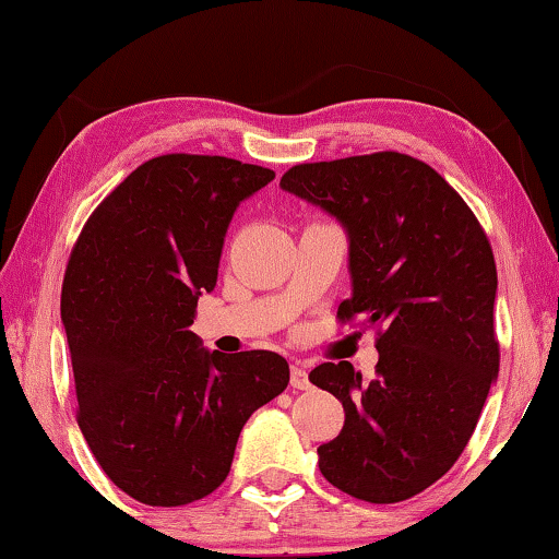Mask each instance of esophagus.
<instances>
[{
    "label": "esophagus",
    "mask_w": 559,
    "mask_h": 559,
    "mask_svg": "<svg viewBox=\"0 0 559 559\" xmlns=\"http://www.w3.org/2000/svg\"><path fill=\"white\" fill-rule=\"evenodd\" d=\"M290 386H294V389L311 386V381H308V373H306L304 366H298V364L290 366Z\"/></svg>",
    "instance_id": "34e87169"
}]
</instances>
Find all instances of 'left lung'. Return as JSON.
Instances as JSON below:
<instances>
[{
    "instance_id": "1",
    "label": "left lung",
    "mask_w": 559,
    "mask_h": 559,
    "mask_svg": "<svg viewBox=\"0 0 559 559\" xmlns=\"http://www.w3.org/2000/svg\"><path fill=\"white\" fill-rule=\"evenodd\" d=\"M281 188L344 226L352 298L336 316L379 329L373 379L348 361L308 373L346 412L319 469L364 502H402L460 460L497 379L492 246L462 195L412 155L294 165Z\"/></svg>"
}]
</instances>
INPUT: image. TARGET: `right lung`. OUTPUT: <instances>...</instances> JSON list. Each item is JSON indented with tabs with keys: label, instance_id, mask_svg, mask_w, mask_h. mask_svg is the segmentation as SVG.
<instances>
[{
	"label": "right lung",
	"instance_id": "obj_1",
	"mask_svg": "<svg viewBox=\"0 0 559 559\" xmlns=\"http://www.w3.org/2000/svg\"><path fill=\"white\" fill-rule=\"evenodd\" d=\"M276 173L173 153L95 207L62 283L78 424L107 477L150 507H180L228 477L240 429L288 386L273 352H207L190 331L215 288L236 207Z\"/></svg>",
	"mask_w": 559,
	"mask_h": 559
}]
</instances>
